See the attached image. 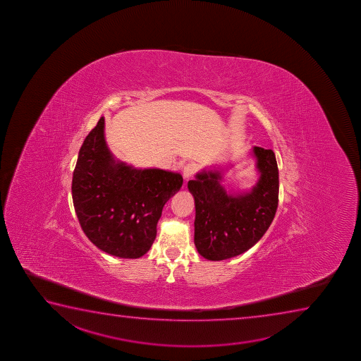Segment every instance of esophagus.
Instances as JSON below:
<instances>
[{"instance_id": "34e87169", "label": "esophagus", "mask_w": 361, "mask_h": 361, "mask_svg": "<svg viewBox=\"0 0 361 361\" xmlns=\"http://www.w3.org/2000/svg\"><path fill=\"white\" fill-rule=\"evenodd\" d=\"M195 173V164H191V163H188L186 166H183V175L185 180H188V178L193 176V174Z\"/></svg>"}]
</instances>
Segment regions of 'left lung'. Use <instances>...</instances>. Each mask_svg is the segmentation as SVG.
Here are the masks:
<instances>
[{"mask_svg": "<svg viewBox=\"0 0 361 361\" xmlns=\"http://www.w3.org/2000/svg\"><path fill=\"white\" fill-rule=\"evenodd\" d=\"M259 181L250 192L229 193L221 185L224 169L202 170L188 181L195 204V244L204 259L221 261L259 242L276 216L279 171L271 149H252Z\"/></svg>", "mask_w": 361, "mask_h": 361, "instance_id": "8db88e82", "label": "left lung"}]
</instances>
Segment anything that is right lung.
Segmentation results:
<instances>
[{
    "label": "right lung",
    "instance_id": "right-lung-1",
    "mask_svg": "<svg viewBox=\"0 0 361 361\" xmlns=\"http://www.w3.org/2000/svg\"><path fill=\"white\" fill-rule=\"evenodd\" d=\"M99 119L78 152L73 176L75 212L94 245L122 259H139L152 246L164 204L183 186L178 173L136 169L116 161Z\"/></svg>",
    "mask_w": 361,
    "mask_h": 361
}]
</instances>
